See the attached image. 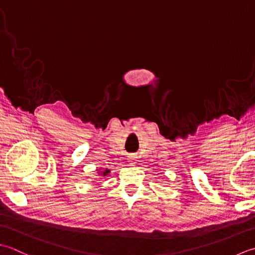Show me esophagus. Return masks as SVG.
I'll return each mask as SVG.
<instances>
[{
    "label": "esophagus",
    "instance_id": "1",
    "mask_svg": "<svg viewBox=\"0 0 255 255\" xmlns=\"http://www.w3.org/2000/svg\"><path fill=\"white\" fill-rule=\"evenodd\" d=\"M136 162H137L136 156H135V155H129V156H128V163H129V165L135 166Z\"/></svg>",
    "mask_w": 255,
    "mask_h": 255
}]
</instances>
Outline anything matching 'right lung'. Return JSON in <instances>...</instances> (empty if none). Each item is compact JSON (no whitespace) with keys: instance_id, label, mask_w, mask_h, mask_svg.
<instances>
[{"instance_id":"right-lung-1","label":"right lung","mask_w":255,"mask_h":255,"mask_svg":"<svg viewBox=\"0 0 255 255\" xmlns=\"http://www.w3.org/2000/svg\"><path fill=\"white\" fill-rule=\"evenodd\" d=\"M97 173H98V176H102V177H107V176L110 175V169H102V168H99L97 169Z\"/></svg>"}]
</instances>
